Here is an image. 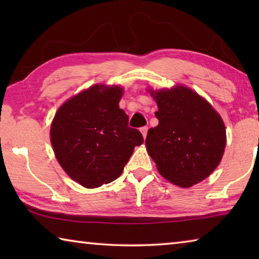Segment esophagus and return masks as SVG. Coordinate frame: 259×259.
Masks as SVG:
<instances>
[{"mask_svg":"<svg viewBox=\"0 0 259 259\" xmlns=\"http://www.w3.org/2000/svg\"><path fill=\"white\" fill-rule=\"evenodd\" d=\"M140 131H142L143 137H144V138H146V136H147V131H148V126H143V128H140Z\"/></svg>","mask_w":259,"mask_h":259,"instance_id":"esophagus-1","label":"esophagus"}]
</instances>
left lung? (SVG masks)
I'll use <instances>...</instances> for the list:
<instances>
[{
  "label": "left lung",
  "mask_w": 259,
  "mask_h": 259,
  "mask_svg": "<svg viewBox=\"0 0 259 259\" xmlns=\"http://www.w3.org/2000/svg\"><path fill=\"white\" fill-rule=\"evenodd\" d=\"M159 124L147 133V152L166 181L190 187L203 181L222 160L225 125L207 100L185 87L151 91Z\"/></svg>",
  "instance_id": "8db88e82"
}]
</instances>
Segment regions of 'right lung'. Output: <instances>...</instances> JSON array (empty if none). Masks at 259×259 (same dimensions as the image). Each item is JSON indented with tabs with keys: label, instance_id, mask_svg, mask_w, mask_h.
<instances>
[{
	"label": "right lung",
	"instance_id": "obj_1",
	"mask_svg": "<svg viewBox=\"0 0 259 259\" xmlns=\"http://www.w3.org/2000/svg\"><path fill=\"white\" fill-rule=\"evenodd\" d=\"M121 96L119 87L94 85L65 103L52 121L50 137L57 160L82 186L95 188L115 181L135 146L144 142L119 107Z\"/></svg>",
	"mask_w": 259,
	"mask_h": 259
}]
</instances>
